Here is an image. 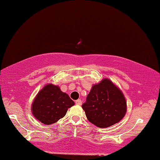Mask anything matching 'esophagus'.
<instances>
[{
    "label": "esophagus",
    "mask_w": 160,
    "mask_h": 160,
    "mask_svg": "<svg viewBox=\"0 0 160 160\" xmlns=\"http://www.w3.org/2000/svg\"><path fill=\"white\" fill-rule=\"evenodd\" d=\"M75 103H76L77 105H78V106H81L82 105V101L81 99H77L75 101Z\"/></svg>",
    "instance_id": "34e87169"
}]
</instances>
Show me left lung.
I'll return each mask as SVG.
<instances>
[{"mask_svg":"<svg viewBox=\"0 0 160 160\" xmlns=\"http://www.w3.org/2000/svg\"><path fill=\"white\" fill-rule=\"evenodd\" d=\"M82 108L89 122L105 128L119 122L127 112V102L122 91L109 79L94 84Z\"/></svg>","mask_w":160,"mask_h":160,"instance_id":"left-lung-1","label":"left lung"}]
</instances>
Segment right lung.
<instances>
[{
  "instance_id": "right-lung-1",
  "label": "right lung",
  "mask_w": 160,
  "mask_h": 160,
  "mask_svg": "<svg viewBox=\"0 0 160 160\" xmlns=\"http://www.w3.org/2000/svg\"><path fill=\"white\" fill-rule=\"evenodd\" d=\"M73 105L74 102L58 86L48 83L33 99L31 111L33 116L42 124H52L65 116L68 108Z\"/></svg>"
}]
</instances>
